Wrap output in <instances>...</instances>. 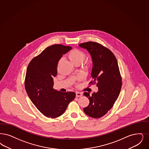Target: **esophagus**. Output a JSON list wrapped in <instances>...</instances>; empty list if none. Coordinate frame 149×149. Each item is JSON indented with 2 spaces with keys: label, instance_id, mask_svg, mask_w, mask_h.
<instances>
[{
  "label": "esophagus",
  "instance_id": "obj_1",
  "mask_svg": "<svg viewBox=\"0 0 149 149\" xmlns=\"http://www.w3.org/2000/svg\"><path fill=\"white\" fill-rule=\"evenodd\" d=\"M82 95H83V94L81 93L76 92V96L77 97H81Z\"/></svg>",
  "mask_w": 149,
  "mask_h": 149
}]
</instances>
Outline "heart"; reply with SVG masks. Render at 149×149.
<instances>
[{"label":"heart","instance_id":"obj_1","mask_svg":"<svg viewBox=\"0 0 149 149\" xmlns=\"http://www.w3.org/2000/svg\"><path fill=\"white\" fill-rule=\"evenodd\" d=\"M67 56L68 59L75 65H79L82 63L83 68L85 69H86V70L89 69L92 65V61L89 59H87L83 61L85 58L86 55L85 53L81 50H79L77 49H72L69 52ZM82 62H83V63H82ZM81 78H82L81 77L79 76L77 78V80L78 81L80 80Z\"/></svg>","mask_w":149,"mask_h":149}]
</instances>
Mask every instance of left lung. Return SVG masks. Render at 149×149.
<instances>
[{
    "mask_svg": "<svg viewBox=\"0 0 149 149\" xmlns=\"http://www.w3.org/2000/svg\"><path fill=\"white\" fill-rule=\"evenodd\" d=\"M89 52L93 60L92 81L89 84H96L97 93L84 95L89 100V104L84 111L93 118H100L107 113L117 100L122 86V78L115 56L108 48L96 42H88L79 44Z\"/></svg>",
    "mask_w": 149,
    "mask_h": 149,
    "instance_id": "8db88e82",
    "label": "left lung"
}]
</instances>
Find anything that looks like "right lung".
<instances>
[{
  "mask_svg": "<svg viewBox=\"0 0 149 149\" xmlns=\"http://www.w3.org/2000/svg\"><path fill=\"white\" fill-rule=\"evenodd\" d=\"M72 49L61 44L52 45L34 57L28 66L25 88L31 101L46 117L61 116L75 97L74 92L62 93L53 89L58 61Z\"/></svg>",
  "mask_w": 149,
  "mask_h": 149,
  "instance_id": "add662e5",
  "label": "right lung"
}]
</instances>
